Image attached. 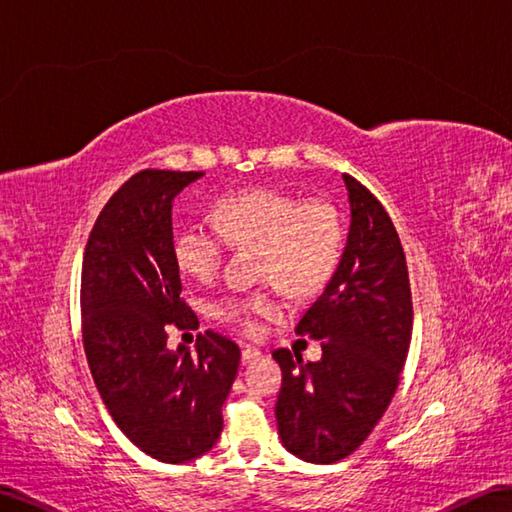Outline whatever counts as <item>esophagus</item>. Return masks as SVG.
<instances>
[{
	"mask_svg": "<svg viewBox=\"0 0 512 512\" xmlns=\"http://www.w3.org/2000/svg\"><path fill=\"white\" fill-rule=\"evenodd\" d=\"M259 356H262V352H259L257 347H250V345H246L244 350H242V363H253V361H257Z\"/></svg>",
	"mask_w": 512,
	"mask_h": 512,
	"instance_id": "1",
	"label": "esophagus"
}]
</instances>
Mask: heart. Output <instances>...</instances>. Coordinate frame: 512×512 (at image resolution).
I'll return each mask as SVG.
<instances>
[{"mask_svg":"<svg viewBox=\"0 0 512 512\" xmlns=\"http://www.w3.org/2000/svg\"><path fill=\"white\" fill-rule=\"evenodd\" d=\"M217 226L191 220L173 237V259L184 275L211 281L226 259L228 244L257 246L259 277L273 279L268 290L226 295L213 312L242 330H253L259 314L279 310L277 295L310 297L334 275L341 259L339 213L323 200H306L279 189H244L215 202Z\"/></svg>","mask_w":512,"mask_h":512,"instance_id":"1","label":"heart"}]
</instances>
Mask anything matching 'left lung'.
Instances as JSON below:
<instances>
[{
	"label": "left lung",
	"mask_w": 512,
	"mask_h": 512,
	"mask_svg": "<svg viewBox=\"0 0 512 512\" xmlns=\"http://www.w3.org/2000/svg\"><path fill=\"white\" fill-rule=\"evenodd\" d=\"M350 200L341 262L297 334L321 341L323 356L275 350L281 391L279 438L297 458L332 464L354 453L396 394L411 343V288L394 222L372 193L343 176Z\"/></svg>",
	"instance_id": "1"
}]
</instances>
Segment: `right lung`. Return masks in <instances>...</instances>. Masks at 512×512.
Returning <instances> with one entry per match:
<instances>
[{
	"label": "right lung",
	"instance_id": "add662e5",
	"mask_svg": "<svg viewBox=\"0 0 512 512\" xmlns=\"http://www.w3.org/2000/svg\"><path fill=\"white\" fill-rule=\"evenodd\" d=\"M202 171L145 169L96 217L81 270L83 345L96 389L125 436L160 462L213 449L239 347L206 330L195 352L167 347V325L198 323L182 299L171 209Z\"/></svg>",
	"mask_w": 512,
	"mask_h": 512
}]
</instances>
